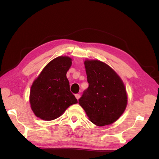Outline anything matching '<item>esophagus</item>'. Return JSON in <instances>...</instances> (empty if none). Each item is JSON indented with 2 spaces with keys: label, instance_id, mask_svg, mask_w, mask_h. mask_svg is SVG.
<instances>
[{
  "label": "esophagus",
  "instance_id": "esophagus-1",
  "mask_svg": "<svg viewBox=\"0 0 159 159\" xmlns=\"http://www.w3.org/2000/svg\"><path fill=\"white\" fill-rule=\"evenodd\" d=\"M75 98H76V99H80V94H78H78H75Z\"/></svg>",
  "mask_w": 159,
  "mask_h": 159
}]
</instances>
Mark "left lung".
Listing matches in <instances>:
<instances>
[{
  "instance_id": "obj_1",
  "label": "left lung",
  "mask_w": 159,
  "mask_h": 159,
  "mask_svg": "<svg viewBox=\"0 0 159 159\" xmlns=\"http://www.w3.org/2000/svg\"><path fill=\"white\" fill-rule=\"evenodd\" d=\"M89 87L79 99L90 121L98 126L114 123L126 108L127 96L121 79L99 60L84 62Z\"/></svg>"
}]
</instances>
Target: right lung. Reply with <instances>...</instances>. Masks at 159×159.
Instances as JSON below:
<instances>
[{
    "label": "right lung",
    "instance_id": "right-lung-1",
    "mask_svg": "<svg viewBox=\"0 0 159 159\" xmlns=\"http://www.w3.org/2000/svg\"><path fill=\"white\" fill-rule=\"evenodd\" d=\"M71 65L68 56L52 60L43 69L31 87L30 103L36 116L52 121L64 113L78 100L70 90L66 73Z\"/></svg>",
    "mask_w": 159,
    "mask_h": 159
}]
</instances>
